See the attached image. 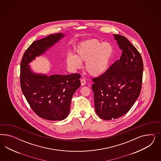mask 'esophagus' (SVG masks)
Segmentation results:
<instances>
[{"mask_svg": "<svg viewBox=\"0 0 161 161\" xmlns=\"http://www.w3.org/2000/svg\"><path fill=\"white\" fill-rule=\"evenodd\" d=\"M80 81H81V86H84L85 84H86V80L84 79V78H82V79H81V80H80Z\"/></svg>", "mask_w": 161, "mask_h": 161, "instance_id": "34e87169", "label": "esophagus"}]
</instances>
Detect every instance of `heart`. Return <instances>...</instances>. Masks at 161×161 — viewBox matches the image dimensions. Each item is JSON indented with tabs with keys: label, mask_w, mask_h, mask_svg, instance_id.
<instances>
[{
	"label": "heart",
	"mask_w": 161,
	"mask_h": 161,
	"mask_svg": "<svg viewBox=\"0 0 161 161\" xmlns=\"http://www.w3.org/2000/svg\"><path fill=\"white\" fill-rule=\"evenodd\" d=\"M113 51L112 45L108 42L102 43L97 39L88 40L78 47L76 55H68L66 62L74 70L81 68V62H86V71L97 76L104 73L108 68Z\"/></svg>",
	"instance_id": "b5f03b06"
}]
</instances>
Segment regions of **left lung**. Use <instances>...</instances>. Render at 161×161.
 <instances>
[{"label": "left lung", "mask_w": 161, "mask_h": 161, "mask_svg": "<svg viewBox=\"0 0 161 161\" xmlns=\"http://www.w3.org/2000/svg\"><path fill=\"white\" fill-rule=\"evenodd\" d=\"M121 57L104 74L92 79L95 110L104 120L121 117L129 111L142 88L143 64L141 54L126 37L114 34Z\"/></svg>", "instance_id": "1"}]
</instances>
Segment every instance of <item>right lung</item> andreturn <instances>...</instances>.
Returning <instances> with one entry per match:
<instances>
[{"instance_id":"obj_1","label":"right lung","mask_w":161,"mask_h":161,"mask_svg":"<svg viewBox=\"0 0 161 161\" xmlns=\"http://www.w3.org/2000/svg\"><path fill=\"white\" fill-rule=\"evenodd\" d=\"M64 36L51 34L33 42L20 63V83L30 107L38 116L48 120H62L68 116L74 93L80 87L79 74L52 75L34 73L29 63Z\"/></svg>"}]
</instances>
